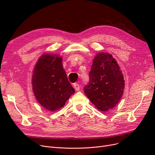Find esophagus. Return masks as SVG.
Segmentation results:
<instances>
[{
    "label": "esophagus",
    "mask_w": 155,
    "mask_h": 155,
    "mask_svg": "<svg viewBox=\"0 0 155 155\" xmlns=\"http://www.w3.org/2000/svg\"><path fill=\"white\" fill-rule=\"evenodd\" d=\"M74 87L75 89H76V91H79V90H80V86H79V84L77 83L74 84Z\"/></svg>",
    "instance_id": "obj_1"
}]
</instances>
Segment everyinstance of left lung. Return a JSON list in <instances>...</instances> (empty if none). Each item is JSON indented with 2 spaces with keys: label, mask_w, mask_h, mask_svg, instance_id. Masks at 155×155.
Returning a JSON list of instances; mask_svg holds the SVG:
<instances>
[{
  "label": "left lung",
  "mask_w": 155,
  "mask_h": 155,
  "mask_svg": "<svg viewBox=\"0 0 155 155\" xmlns=\"http://www.w3.org/2000/svg\"><path fill=\"white\" fill-rule=\"evenodd\" d=\"M90 81L84 87L85 95L102 112L118 104L125 88L124 75L111 54L100 52L93 60Z\"/></svg>",
  "instance_id": "8db88e82"
}]
</instances>
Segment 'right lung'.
<instances>
[{"label":"right lung","mask_w":155,"mask_h":155,"mask_svg":"<svg viewBox=\"0 0 155 155\" xmlns=\"http://www.w3.org/2000/svg\"><path fill=\"white\" fill-rule=\"evenodd\" d=\"M62 57L44 54L35 64L31 79L35 97L41 106L54 112L63 107L75 92L63 67Z\"/></svg>","instance_id":"right-lung-1"}]
</instances>
